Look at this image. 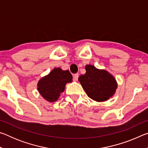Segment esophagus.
<instances>
[{
  "instance_id": "esophagus-1",
  "label": "esophagus",
  "mask_w": 148,
  "mask_h": 148,
  "mask_svg": "<svg viewBox=\"0 0 148 148\" xmlns=\"http://www.w3.org/2000/svg\"><path fill=\"white\" fill-rule=\"evenodd\" d=\"M78 77H79V74H75L73 76V80L74 82H76L78 79Z\"/></svg>"
}]
</instances>
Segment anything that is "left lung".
Wrapping results in <instances>:
<instances>
[{"mask_svg": "<svg viewBox=\"0 0 148 148\" xmlns=\"http://www.w3.org/2000/svg\"><path fill=\"white\" fill-rule=\"evenodd\" d=\"M85 69L86 74L81 75L78 81L89 98L97 102H104L114 96L117 83L113 75L91 64H87Z\"/></svg>", "mask_w": 148, "mask_h": 148, "instance_id": "8db88e82", "label": "left lung"}]
</instances>
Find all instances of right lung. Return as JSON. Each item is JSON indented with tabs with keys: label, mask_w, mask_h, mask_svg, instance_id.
Here are the masks:
<instances>
[{
	"label": "right lung",
	"mask_w": 148,
	"mask_h": 148,
	"mask_svg": "<svg viewBox=\"0 0 148 148\" xmlns=\"http://www.w3.org/2000/svg\"><path fill=\"white\" fill-rule=\"evenodd\" d=\"M72 82V76L69 71L55 68L42 77L37 84L40 95L49 102H56L64 91L66 84Z\"/></svg>",
	"instance_id": "obj_1"
}]
</instances>
